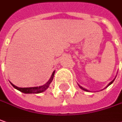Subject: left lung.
<instances>
[{
  "label": "left lung",
  "mask_w": 122,
  "mask_h": 122,
  "mask_svg": "<svg viewBox=\"0 0 122 122\" xmlns=\"http://www.w3.org/2000/svg\"><path fill=\"white\" fill-rule=\"evenodd\" d=\"M114 80H115V79H113V80H112V81L111 82L109 83H108V86H106V88H107L108 86H110L111 84H112V83H113V81H114ZM78 85H79V84H78ZM79 88H80L81 89H82L83 90H84V91H87V92H89V90H87V89H86V88H83L82 86H79Z\"/></svg>",
  "instance_id": "8db88e82"
}]
</instances>
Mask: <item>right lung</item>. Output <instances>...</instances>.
Here are the masks:
<instances>
[{
	"label": "right lung",
	"instance_id": "add662e5",
	"mask_svg": "<svg viewBox=\"0 0 122 122\" xmlns=\"http://www.w3.org/2000/svg\"><path fill=\"white\" fill-rule=\"evenodd\" d=\"M54 72H55V71H54L53 72H52V75L51 76V77H50V79H49V81L46 83H45L44 85H43V86H39V87H32V88H19V87H17V86H14L13 83H11V86L14 88H16V89H17L19 91H20V92H23V93H25V94H31V93H35V94H37V93H41V92H44L46 90H47L48 88V87H49V86H50V84L51 83V82L52 81V80H53V78H54Z\"/></svg>",
	"mask_w": 122,
	"mask_h": 122
}]
</instances>
